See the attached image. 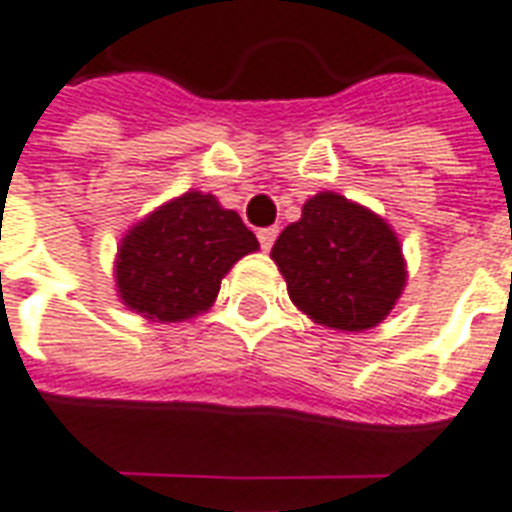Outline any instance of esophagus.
I'll return each mask as SVG.
<instances>
[{"instance_id": "1", "label": "esophagus", "mask_w": 512, "mask_h": 512, "mask_svg": "<svg viewBox=\"0 0 512 512\" xmlns=\"http://www.w3.org/2000/svg\"><path fill=\"white\" fill-rule=\"evenodd\" d=\"M276 233H279L276 227H260V230H257V241H260V246H263L266 252L271 249V246H274Z\"/></svg>"}]
</instances>
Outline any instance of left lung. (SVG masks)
Returning a JSON list of instances; mask_svg holds the SVG:
<instances>
[{
	"label": "left lung",
	"instance_id": "obj_1",
	"mask_svg": "<svg viewBox=\"0 0 512 512\" xmlns=\"http://www.w3.org/2000/svg\"><path fill=\"white\" fill-rule=\"evenodd\" d=\"M271 257L290 301L333 331L374 328L407 285L391 225L336 192L306 200L301 219L279 233Z\"/></svg>",
	"mask_w": 512,
	"mask_h": 512
}]
</instances>
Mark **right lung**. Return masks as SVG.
<instances>
[{
	"mask_svg": "<svg viewBox=\"0 0 512 512\" xmlns=\"http://www.w3.org/2000/svg\"><path fill=\"white\" fill-rule=\"evenodd\" d=\"M257 246L236 211L219 206L214 195L184 192L121 238L119 298L146 320H189L214 304L227 271Z\"/></svg>",
	"mask_w": 512,
	"mask_h": 512,
	"instance_id": "1",
	"label": "right lung"
}]
</instances>
